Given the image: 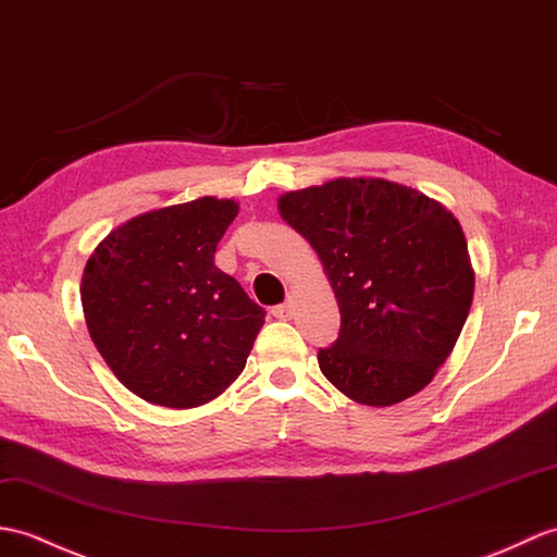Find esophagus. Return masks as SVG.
I'll return each mask as SVG.
<instances>
[{
	"instance_id": "34e87169",
	"label": "esophagus",
	"mask_w": 557,
	"mask_h": 557,
	"mask_svg": "<svg viewBox=\"0 0 557 557\" xmlns=\"http://www.w3.org/2000/svg\"><path fill=\"white\" fill-rule=\"evenodd\" d=\"M273 315L277 320H289L294 315V306L292 304H280V306L273 308Z\"/></svg>"
}]
</instances>
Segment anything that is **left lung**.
I'll use <instances>...</instances> for the list:
<instances>
[{
    "label": "left lung",
    "mask_w": 557,
    "mask_h": 557,
    "mask_svg": "<svg viewBox=\"0 0 557 557\" xmlns=\"http://www.w3.org/2000/svg\"><path fill=\"white\" fill-rule=\"evenodd\" d=\"M277 209L318 251L339 304V339L318 351L320 372L363 406L422 392L472 306L474 270L458 218L384 177L287 191Z\"/></svg>",
    "instance_id": "obj_1"
}]
</instances>
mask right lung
<instances>
[{
    "instance_id": "1",
    "label": "right lung",
    "mask_w": 557,
    "mask_h": 557,
    "mask_svg": "<svg viewBox=\"0 0 557 557\" xmlns=\"http://www.w3.org/2000/svg\"><path fill=\"white\" fill-rule=\"evenodd\" d=\"M239 213L235 199L201 197L141 213L89 256L83 313L97 351L147 404L197 408L235 382L265 322L215 247Z\"/></svg>"
}]
</instances>
